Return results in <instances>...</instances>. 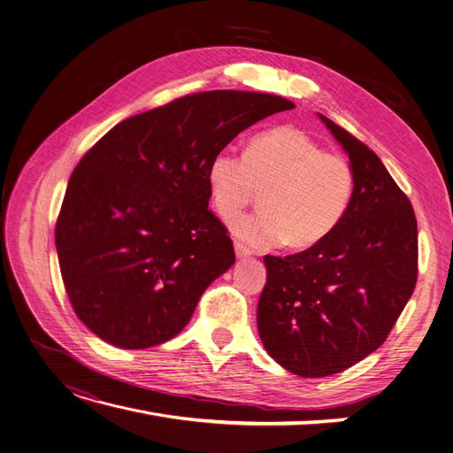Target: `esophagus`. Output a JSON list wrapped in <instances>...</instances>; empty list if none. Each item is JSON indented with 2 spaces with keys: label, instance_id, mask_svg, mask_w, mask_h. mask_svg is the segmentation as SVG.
<instances>
[{
  "label": "esophagus",
  "instance_id": "1",
  "mask_svg": "<svg viewBox=\"0 0 453 453\" xmlns=\"http://www.w3.org/2000/svg\"><path fill=\"white\" fill-rule=\"evenodd\" d=\"M234 253H237V257H248V255H251V250L241 242H234Z\"/></svg>",
  "mask_w": 453,
  "mask_h": 453
}]
</instances>
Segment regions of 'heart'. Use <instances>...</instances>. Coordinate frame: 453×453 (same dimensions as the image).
Returning a JSON list of instances; mask_svg holds the SVG:
<instances>
[{
    "mask_svg": "<svg viewBox=\"0 0 453 453\" xmlns=\"http://www.w3.org/2000/svg\"><path fill=\"white\" fill-rule=\"evenodd\" d=\"M207 187L222 220L234 219L263 194V211L231 224L246 244L307 250L341 224L357 178L346 157L327 153L298 127L281 126L253 136L244 155L216 153L207 166Z\"/></svg>",
    "mask_w": 453,
    "mask_h": 453,
    "instance_id": "b5f03b06",
    "label": "heart"
}]
</instances>
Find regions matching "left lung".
Instances as JSON below:
<instances>
[{
  "mask_svg": "<svg viewBox=\"0 0 453 453\" xmlns=\"http://www.w3.org/2000/svg\"><path fill=\"white\" fill-rule=\"evenodd\" d=\"M320 116L342 144L357 187L341 224L317 246L265 255L257 307L261 341L302 378L339 373L376 351L418 278L417 216L403 190L366 144Z\"/></svg>",
  "mask_w": 453,
  "mask_h": 453,
  "instance_id": "1",
  "label": "left lung"
}]
</instances>
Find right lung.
<instances>
[{
    "label": "right lung",
    "instance_id": "1",
    "mask_svg": "<svg viewBox=\"0 0 453 453\" xmlns=\"http://www.w3.org/2000/svg\"><path fill=\"white\" fill-rule=\"evenodd\" d=\"M288 109L275 94H187L116 124L81 157L55 246L72 307L94 335L142 349L188 324L234 263L227 227L209 211L207 166L241 131Z\"/></svg>",
    "mask_w": 453,
    "mask_h": 453
}]
</instances>
